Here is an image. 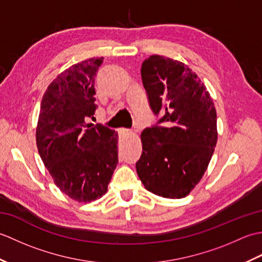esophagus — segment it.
Here are the masks:
<instances>
[{
    "label": "esophagus",
    "instance_id": "esophagus-1",
    "mask_svg": "<svg viewBox=\"0 0 262 262\" xmlns=\"http://www.w3.org/2000/svg\"><path fill=\"white\" fill-rule=\"evenodd\" d=\"M120 133H122V134H132L133 130H128V129H124V128H122Z\"/></svg>",
    "mask_w": 262,
    "mask_h": 262
}]
</instances>
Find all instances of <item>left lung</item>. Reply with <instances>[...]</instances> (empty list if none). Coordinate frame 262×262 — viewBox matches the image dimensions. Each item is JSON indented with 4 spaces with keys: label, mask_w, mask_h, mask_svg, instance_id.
I'll return each mask as SVG.
<instances>
[{
    "label": "left lung",
    "mask_w": 262,
    "mask_h": 262,
    "mask_svg": "<svg viewBox=\"0 0 262 262\" xmlns=\"http://www.w3.org/2000/svg\"><path fill=\"white\" fill-rule=\"evenodd\" d=\"M158 125L141 134L136 171L145 189L170 199L186 197L207 170L217 143V116L207 88L185 63L152 55L142 64Z\"/></svg>",
    "instance_id": "obj_1"
}]
</instances>
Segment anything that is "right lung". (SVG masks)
Listing matches in <instances>:
<instances>
[{
    "instance_id": "right-lung-1",
    "label": "right lung",
    "mask_w": 262,
    "mask_h": 262,
    "mask_svg": "<svg viewBox=\"0 0 262 262\" xmlns=\"http://www.w3.org/2000/svg\"><path fill=\"white\" fill-rule=\"evenodd\" d=\"M103 57L72 65L48 85L40 104L36 142L59 190L77 203L101 198L118 163V133L86 124L96 111L94 76Z\"/></svg>"
}]
</instances>
